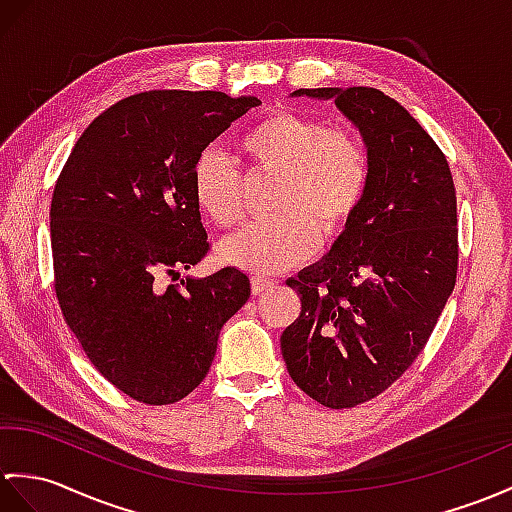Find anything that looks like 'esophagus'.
Instances as JSON below:
<instances>
[{"mask_svg": "<svg viewBox=\"0 0 512 512\" xmlns=\"http://www.w3.org/2000/svg\"><path fill=\"white\" fill-rule=\"evenodd\" d=\"M275 281L272 279H264V277H253V281H251V292L257 296V294H261V292H266V290H270V288H275Z\"/></svg>", "mask_w": 512, "mask_h": 512, "instance_id": "esophagus-1", "label": "esophagus"}]
</instances>
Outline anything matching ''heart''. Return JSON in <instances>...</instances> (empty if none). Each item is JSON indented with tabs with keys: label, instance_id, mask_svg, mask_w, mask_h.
<instances>
[{
	"label": "heart",
	"instance_id": "b5f03b06",
	"mask_svg": "<svg viewBox=\"0 0 512 512\" xmlns=\"http://www.w3.org/2000/svg\"><path fill=\"white\" fill-rule=\"evenodd\" d=\"M240 152L248 174L275 176L270 220L218 244L222 264L255 275L299 266L316 251L318 233L336 240L364 202L371 165L362 139L316 117L279 111L246 130ZM194 200L218 227L242 218V174L218 148H205L192 170Z\"/></svg>",
	"mask_w": 512,
	"mask_h": 512
}]
</instances>
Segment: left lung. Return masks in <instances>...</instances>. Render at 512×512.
I'll return each instance as SVG.
<instances>
[{
	"label": "left lung",
	"mask_w": 512,
	"mask_h": 512,
	"mask_svg": "<svg viewBox=\"0 0 512 512\" xmlns=\"http://www.w3.org/2000/svg\"><path fill=\"white\" fill-rule=\"evenodd\" d=\"M299 95L334 100L371 165L349 229L288 279L301 316L281 336L285 366L305 395L340 410L386 390L430 338L456 285V192L443 152L397 100L371 87Z\"/></svg>",
	"instance_id": "8db88e82"
}]
</instances>
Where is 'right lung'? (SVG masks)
Listing matches in <instances>:
<instances>
[{
  "instance_id": "right-lung-1",
  "label": "right lung",
  "mask_w": 512,
  "mask_h": 512,
  "mask_svg": "<svg viewBox=\"0 0 512 512\" xmlns=\"http://www.w3.org/2000/svg\"><path fill=\"white\" fill-rule=\"evenodd\" d=\"M259 104L222 91L130 95L95 117L58 176V305L91 364L141 403L187 397L209 373L222 325L251 296L231 266L168 279L209 251L192 189L198 154Z\"/></svg>"
}]
</instances>
